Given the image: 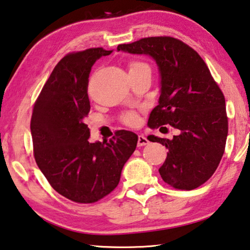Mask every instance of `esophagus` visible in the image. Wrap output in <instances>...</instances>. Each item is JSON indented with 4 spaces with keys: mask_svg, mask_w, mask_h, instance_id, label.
Masks as SVG:
<instances>
[{
    "mask_svg": "<svg viewBox=\"0 0 250 250\" xmlns=\"http://www.w3.org/2000/svg\"><path fill=\"white\" fill-rule=\"evenodd\" d=\"M149 145V140L145 137V135H139L138 138V146H143Z\"/></svg>",
    "mask_w": 250,
    "mask_h": 250,
    "instance_id": "obj_1",
    "label": "esophagus"
}]
</instances>
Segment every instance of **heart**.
<instances>
[{
    "mask_svg": "<svg viewBox=\"0 0 250 250\" xmlns=\"http://www.w3.org/2000/svg\"><path fill=\"white\" fill-rule=\"evenodd\" d=\"M141 67H147V66L145 64V62H131L129 64V70L138 69V68H141ZM138 120H139L138 115L134 112H128L124 116V121L126 125H134L138 124Z\"/></svg>",
    "mask_w": 250,
    "mask_h": 250,
    "instance_id": "1",
    "label": "heart"
}]
</instances>
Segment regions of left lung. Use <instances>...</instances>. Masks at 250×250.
Wrapping results in <instances>:
<instances>
[{
  "label": "left lung",
  "mask_w": 250,
  "mask_h": 250,
  "mask_svg": "<svg viewBox=\"0 0 250 250\" xmlns=\"http://www.w3.org/2000/svg\"><path fill=\"white\" fill-rule=\"evenodd\" d=\"M117 49L147 55L158 65L159 104L151 111L147 125H170L180 132L172 140L147 138L168 149L159 168L161 177L186 191L204 184L221 162L228 133L225 98L205 62L188 45L168 36L146 37Z\"/></svg>",
  "instance_id": "1"
}]
</instances>
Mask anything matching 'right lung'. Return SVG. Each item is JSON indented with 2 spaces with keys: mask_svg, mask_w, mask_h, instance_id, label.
<instances>
[{
  "mask_svg": "<svg viewBox=\"0 0 250 250\" xmlns=\"http://www.w3.org/2000/svg\"><path fill=\"white\" fill-rule=\"evenodd\" d=\"M112 50L101 47L67 54L61 59L33 108L34 158L55 191L88 204L107 196L119 184L138 135L119 130L110 140L89 142L84 118L90 111L88 78L97 59Z\"/></svg>",
  "mask_w": 250,
  "mask_h": 250,
  "instance_id": "obj_1",
  "label": "right lung"
}]
</instances>
